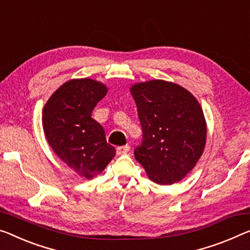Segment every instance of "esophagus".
<instances>
[{
	"instance_id": "1",
	"label": "esophagus",
	"mask_w": 250,
	"mask_h": 250,
	"mask_svg": "<svg viewBox=\"0 0 250 250\" xmlns=\"http://www.w3.org/2000/svg\"><path fill=\"white\" fill-rule=\"evenodd\" d=\"M129 146L128 145H124V146H118L117 148H116V153H117V155H123V154H126V153H127L128 151H129Z\"/></svg>"
}]
</instances>
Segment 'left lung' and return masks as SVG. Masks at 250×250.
<instances>
[{"label": "left lung", "instance_id": "1", "mask_svg": "<svg viewBox=\"0 0 250 250\" xmlns=\"http://www.w3.org/2000/svg\"><path fill=\"white\" fill-rule=\"evenodd\" d=\"M143 141L134 151L153 182L181 181L195 167L206 146L207 123L200 104L174 83L149 80L130 87Z\"/></svg>", "mask_w": 250, "mask_h": 250}]
</instances>
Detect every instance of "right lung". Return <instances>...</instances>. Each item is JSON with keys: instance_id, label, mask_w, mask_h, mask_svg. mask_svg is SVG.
Instances as JSON below:
<instances>
[{"instance_id": "right-lung-1", "label": "right lung", "mask_w": 250, "mask_h": 250, "mask_svg": "<svg viewBox=\"0 0 250 250\" xmlns=\"http://www.w3.org/2000/svg\"><path fill=\"white\" fill-rule=\"evenodd\" d=\"M107 87L90 78L72 79L60 86L43 107L42 125L53 152L86 179L105 170L115 156L103 126L91 117Z\"/></svg>"}]
</instances>
